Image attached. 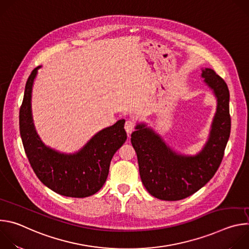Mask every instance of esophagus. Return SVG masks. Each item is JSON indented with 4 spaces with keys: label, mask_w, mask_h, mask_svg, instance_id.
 Returning <instances> with one entry per match:
<instances>
[{
    "label": "esophagus",
    "mask_w": 249,
    "mask_h": 249,
    "mask_svg": "<svg viewBox=\"0 0 249 249\" xmlns=\"http://www.w3.org/2000/svg\"><path fill=\"white\" fill-rule=\"evenodd\" d=\"M135 129V122L132 119H128L125 122V130L128 134H130Z\"/></svg>",
    "instance_id": "1"
}]
</instances>
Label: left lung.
<instances>
[{
  "label": "left lung",
  "mask_w": 249,
  "mask_h": 249,
  "mask_svg": "<svg viewBox=\"0 0 249 249\" xmlns=\"http://www.w3.org/2000/svg\"><path fill=\"white\" fill-rule=\"evenodd\" d=\"M202 77L214 90L218 106L210 138L200 154L177 155L143 124L137 125V131L131 135L142 182L158 199L177 201L191 196L215 175L223 160L231 134L229 88L214 70H203Z\"/></svg>",
  "instance_id": "8db88e82"
}]
</instances>
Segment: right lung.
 Segmentation results:
<instances>
[{"instance_id": "obj_1", "label": "right lung", "mask_w": 249, "mask_h": 249, "mask_svg": "<svg viewBox=\"0 0 249 249\" xmlns=\"http://www.w3.org/2000/svg\"><path fill=\"white\" fill-rule=\"evenodd\" d=\"M39 68H35L27 79L19 109V133L25 155L38 179L52 191L75 198L93 195L106 181L111 159L127 139L125 120L98 132L75 155L60 154L45 147L31 117V90Z\"/></svg>"}]
</instances>
